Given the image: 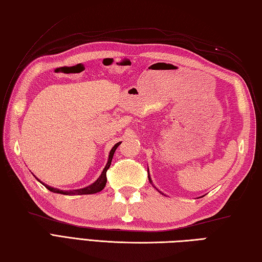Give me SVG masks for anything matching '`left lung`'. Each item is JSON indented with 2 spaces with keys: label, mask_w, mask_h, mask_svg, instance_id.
I'll list each match as a JSON object with an SVG mask.
<instances>
[{
  "label": "left lung",
  "mask_w": 262,
  "mask_h": 262,
  "mask_svg": "<svg viewBox=\"0 0 262 262\" xmlns=\"http://www.w3.org/2000/svg\"><path fill=\"white\" fill-rule=\"evenodd\" d=\"M148 179H149V181H151V178H149V177H148ZM151 182H152V181H151Z\"/></svg>",
  "instance_id": "1"
}]
</instances>
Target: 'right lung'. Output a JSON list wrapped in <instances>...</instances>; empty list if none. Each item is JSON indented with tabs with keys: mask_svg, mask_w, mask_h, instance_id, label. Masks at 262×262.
<instances>
[{
	"mask_svg": "<svg viewBox=\"0 0 262 262\" xmlns=\"http://www.w3.org/2000/svg\"><path fill=\"white\" fill-rule=\"evenodd\" d=\"M119 144H120V142L117 143L116 145H115L113 148H111V151H110V153H109L108 163L105 164L101 176L99 177V179H98L96 182H94V183H92L91 186H89V187H86V188H83V189H77V190H70V191L58 190V189L52 188V187H49V186H47V185H45V187L48 189V190H51V191H53V192L63 193V194H71V196H72V194H91V193H97V192H99V191H101L102 189L104 188L105 183H107V171H108L109 166H110V164H111V160H113V158H114V153H115V151H116V148L119 146ZM39 181H40V180H39Z\"/></svg>",
	"mask_w": 262,
	"mask_h": 262,
	"instance_id": "obj_1",
	"label": "right lung"
}]
</instances>
